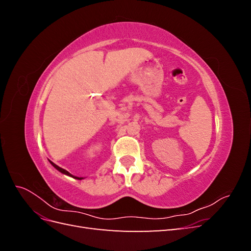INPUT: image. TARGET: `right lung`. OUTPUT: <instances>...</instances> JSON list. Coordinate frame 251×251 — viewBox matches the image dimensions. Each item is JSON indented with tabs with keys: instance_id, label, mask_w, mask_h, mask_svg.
I'll use <instances>...</instances> for the list:
<instances>
[{
	"instance_id": "right-lung-1",
	"label": "right lung",
	"mask_w": 251,
	"mask_h": 251,
	"mask_svg": "<svg viewBox=\"0 0 251 251\" xmlns=\"http://www.w3.org/2000/svg\"><path fill=\"white\" fill-rule=\"evenodd\" d=\"M50 161V160H49ZM50 163L52 164V166H53V168H54V169H56L58 172H60V173H62V174H64V175H67V176H70V177H72V178H74V179H77V180H81V179H83L82 177H76V176H73V175L72 174H70L69 172H68V171H66V170H64V169H62V168H59V166L58 165H56L55 163H53L52 161H50Z\"/></svg>"
}]
</instances>
